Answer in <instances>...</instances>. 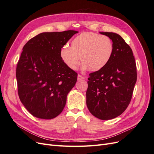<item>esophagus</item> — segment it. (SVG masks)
<instances>
[{"label": "esophagus", "mask_w": 154, "mask_h": 154, "mask_svg": "<svg viewBox=\"0 0 154 154\" xmlns=\"http://www.w3.org/2000/svg\"><path fill=\"white\" fill-rule=\"evenodd\" d=\"M84 79H85V78L82 76V75H80V74H78V80H84Z\"/></svg>", "instance_id": "obj_1"}]
</instances>
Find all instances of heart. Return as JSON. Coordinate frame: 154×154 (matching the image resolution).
<instances>
[{"label": "heart", "instance_id": "1", "mask_svg": "<svg viewBox=\"0 0 154 154\" xmlns=\"http://www.w3.org/2000/svg\"><path fill=\"white\" fill-rule=\"evenodd\" d=\"M114 51L113 42L110 37L86 32L74 37L70 43V48H62L60 57L71 70H76L81 61L82 69L98 71L109 63Z\"/></svg>", "mask_w": 154, "mask_h": 154}]
</instances>
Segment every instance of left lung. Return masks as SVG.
<instances>
[{
	"instance_id": "obj_1",
	"label": "left lung",
	"mask_w": 154,
	"mask_h": 154,
	"mask_svg": "<svg viewBox=\"0 0 154 154\" xmlns=\"http://www.w3.org/2000/svg\"><path fill=\"white\" fill-rule=\"evenodd\" d=\"M100 33L112 40L114 54L106 67L89 74L86 103L93 116L109 120L128 107L137 81V69L132 50L122 36L112 32Z\"/></svg>"
}]
</instances>
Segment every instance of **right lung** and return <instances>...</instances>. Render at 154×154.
Here are the masks:
<instances>
[{"mask_svg":"<svg viewBox=\"0 0 154 154\" xmlns=\"http://www.w3.org/2000/svg\"><path fill=\"white\" fill-rule=\"evenodd\" d=\"M77 32L73 30L42 32L22 49L16 69L18 96L36 118L53 119L64 109L78 74L64 64L60 51Z\"/></svg>","mask_w":154,"mask_h":154,"instance_id":"obj_1","label":"right lung"}]
</instances>
